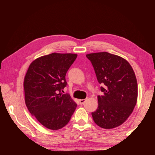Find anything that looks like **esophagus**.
<instances>
[{
	"instance_id": "esophagus-1",
	"label": "esophagus",
	"mask_w": 155,
	"mask_h": 155,
	"mask_svg": "<svg viewBox=\"0 0 155 155\" xmlns=\"http://www.w3.org/2000/svg\"><path fill=\"white\" fill-rule=\"evenodd\" d=\"M86 101V99H82V100H79V104L81 105H83L84 103Z\"/></svg>"
}]
</instances>
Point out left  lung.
Listing matches in <instances>:
<instances>
[{"mask_svg":"<svg viewBox=\"0 0 155 155\" xmlns=\"http://www.w3.org/2000/svg\"><path fill=\"white\" fill-rule=\"evenodd\" d=\"M94 69L102 96H97L98 107L92 112L96 124L112 129L124 123L137 104L138 84L130 64L120 56L108 52L86 55Z\"/></svg>","mask_w":155,"mask_h":155,"instance_id":"1","label":"left lung"}]
</instances>
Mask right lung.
<instances>
[{
  "instance_id": "add662e5",
  "label": "right lung",
  "mask_w": 155,
  "mask_h": 155,
  "mask_svg": "<svg viewBox=\"0 0 155 155\" xmlns=\"http://www.w3.org/2000/svg\"><path fill=\"white\" fill-rule=\"evenodd\" d=\"M78 55L58 54L33 61L25 78V103L31 114L45 127L58 130L66 125L77 107L68 93L65 76Z\"/></svg>"
}]
</instances>
